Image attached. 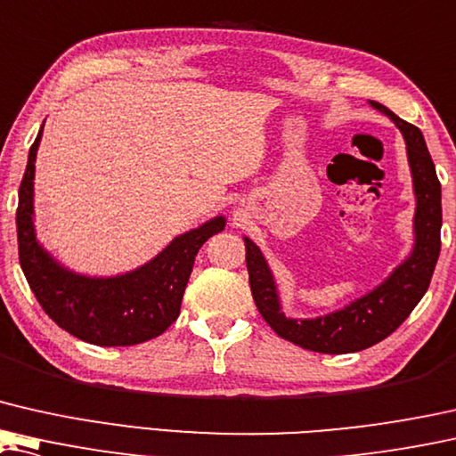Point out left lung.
I'll list each match as a JSON object with an SVG mask.
<instances>
[{
  "instance_id": "1",
  "label": "left lung",
  "mask_w": 456,
  "mask_h": 456,
  "mask_svg": "<svg viewBox=\"0 0 456 456\" xmlns=\"http://www.w3.org/2000/svg\"><path fill=\"white\" fill-rule=\"evenodd\" d=\"M370 104L393 118L407 143L418 208H415L413 222V253L403 265L395 269L388 280L382 281L370 294L362 296L338 313L319 316V319H288L280 310L273 275L269 272L265 256L253 240L244 239L250 292L261 316L280 338L310 352H360L388 338L411 314L421 296L426 294L440 255V181L430 151L426 148L424 135L415 125L399 118L385 104L374 101H370Z\"/></svg>"
}]
</instances>
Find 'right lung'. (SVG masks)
I'll list each match as a JSON object with an SVG mask.
<instances>
[{
    "label": "right lung",
    "mask_w": 456,
    "mask_h": 456,
    "mask_svg": "<svg viewBox=\"0 0 456 456\" xmlns=\"http://www.w3.org/2000/svg\"><path fill=\"white\" fill-rule=\"evenodd\" d=\"M43 127L28 151L18 191V256L26 281L53 321L74 338L102 347L135 346L162 335L181 313V300L195 256L209 236L222 232L224 217L176 239L156 259L117 277H86L68 272L38 247L32 226L35 160Z\"/></svg>",
    "instance_id": "add662e5"
}]
</instances>
